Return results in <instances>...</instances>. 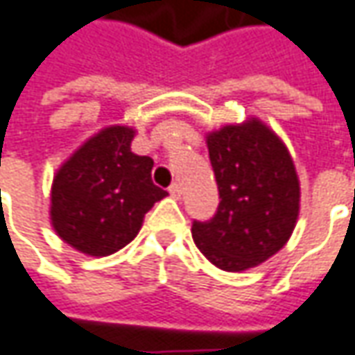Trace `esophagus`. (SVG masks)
Here are the masks:
<instances>
[{"label": "esophagus", "instance_id": "esophagus-1", "mask_svg": "<svg viewBox=\"0 0 355 355\" xmlns=\"http://www.w3.org/2000/svg\"><path fill=\"white\" fill-rule=\"evenodd\" d=\"M168 194L178 200V198L182 196V189H180V184H177V182H175V184H171V187H168Z\"/></svg>", "mask_w": 355, "mask_h": 355}]
</instances>
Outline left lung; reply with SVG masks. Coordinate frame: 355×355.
Wrapping results in <instances>:
<instances>
[{
    "label": "left lung",
    "instance_id": "8db88e82",
    "mask_svg": "<svg viewBox=\"0 0 355 355\" xmlns=\"http://www.w3.org/2000/svg\"><path fill=\"white\" fill-rule=\"evenodd\" d=\"M220 202L193 224L198 250L216 268L242 272L266 262L290 240L300 214V180L282 139L250 116L207 135Z\"/></svg>",
    "mask_w": 355,
    "mask_h": 355
}]
</instances>
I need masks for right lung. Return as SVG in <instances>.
<instances>
[{"label":"right lung","mask_w":355,"mask_h":355,"mask_svg":"<svg viewBox=\"0 0 355 355\" xmlns=\"http://www.w3.org/2000/svg\"><path fill=\"white\" fill-rule=\"evenodd\" d=\"M135 129L111 125L63 162L51 184V226L87 256H109L127 246L166 191L153 184V159L131 150Z\"/></svg>","instance_id":"right-lung-1"}]
</instances>
